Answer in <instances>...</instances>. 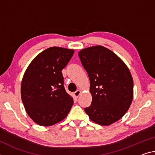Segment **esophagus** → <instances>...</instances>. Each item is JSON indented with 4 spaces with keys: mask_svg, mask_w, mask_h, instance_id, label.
<instances>
[{
    "mask_svg": "<svg viewBox=\"0 0 155 155\" xmlns=\"http://www.w3.org/2000/svg\"><path fill=\"white\" fill-rule=\"evenodd\" d=\"M80 94H81V91L80 90H77L76 92H74V96L76 98H78V97H79Z\"/></svg>",
    "mask_w": 155,
    "mask_h": 155,
    "instance_id": "34e87169",
    "label": "esophagus"
}]
</instances>
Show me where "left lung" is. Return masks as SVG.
<instances>
[{
    "label": "left lung",
    "mask_w": 155,
    "mask_h": 155,
    "mask_svg": "<svg viewBox=\"0 0 155 155\" xmlns=\"http://www.w3.org/2000/svg\"><path fill=\"white\" fill-rule=\"evenodd\" d=\"M90 78L92 97L85 112L90 120L110 126L124 117L133 99V79L128 68L116 54L101 45L78 52Z\"/></svg>",
    "instance_id": "obj_1"
}]
</instances>
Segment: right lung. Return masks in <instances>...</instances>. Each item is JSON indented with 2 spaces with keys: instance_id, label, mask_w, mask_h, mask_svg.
I'll list each match as a JSON object with an SVG mask.
<instances>
[{
  "instance_id": "1",
  "label": "right lung",
  "mask_w": 155,
  "mask_h": 155,
  "mask_svg": "<svg viewBox=\"0 0 155 155\" xmlns=\"http://www.w3.org/2000/svg\"><path fill=\"white\" fill-rule=\"evenodd\" d=\"M74 51L58 47L36 56L24 74L21 99L29 117L38 125L50 126L65 119L74 101L64 87L62 70Z\"/></svg>"
}]
</instances>
